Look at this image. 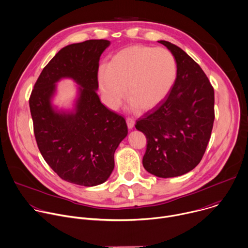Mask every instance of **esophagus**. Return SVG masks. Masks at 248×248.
I'll list each match as a JSON object with an SVG mask.
<instances>
[{
    "label": "esophagus",
    "mask_w": 248,
    "mask_h": 248,
    "mask_svg": "<svg viewBox=\"0 0 248 248\" xmlns=\"http://www.w3.org/2000/svg\"><path fill=\"white\" fill-rule=\"evenodd\" d=\"M126 124H127V126L129 129L133 128L134 127V124H135V120L133 118H127L126 119Z\"/></svg>",
    "instance_id": "esophagus-1"
}]
</instances>
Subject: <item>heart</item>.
<instances>
[{"instance_id":"heart-1","label":"heart","mask_w":248,"mask_h":248,"mask_svg":"<svg viewBox=\"0 0 248 248\" xmlns=\"http://www.w3.org/2000/svg\"><path fill=\"white\" fill-rule=\"evenodd\" d=\"M177 78V62L167 48L131 46L115 53L98 71L106 104L117 109L126 96L132 109L150 111L162 103Z\"/></svg>"}]
</instances>
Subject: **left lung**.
I'll use <instances>...</instances> for the list:
<instances>
[{
  "instance_id": "left-lung-1",
  "label": "left lung",
  "mask_w": 248,
  "mask_h": 248,
  "mask_svg": "<svg viewBox=\"0 0 248 248\" xmlns=\"http://www.w3.org/2000/svg\"><path fill=\"white\" fill-rule=\"evenodd\" d=\"M174 55L177 78L169 96L135 124L147 138L143 167L161 178L194 170L206 150L214 122V90L200 65L179 46L158 41Z\"/></svg>"
}]
</instances>
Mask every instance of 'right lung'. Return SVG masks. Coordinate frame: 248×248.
<instances>
[{"label": "right lung", "mask_w": 248, "mask_h": 248, "mask_svg": "<svg viewBox=\"0 0 248 248\" xmlns=\"http://www.w3.org/2000/svg\"><path fill=\"white\" fill-rule=\"evenodd\" d=\"M107 40H89L61 48L39 76L29 106L39 150L63 180L85 187L104 183L114 167V154L127 135L124 117L105 107L96 93L98 68ZM70 77L80 86L73 111L51 104L55 84Z\"/></svg>", "instance_id": "add662e5"}]
</instances>
